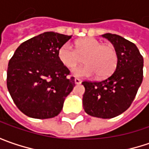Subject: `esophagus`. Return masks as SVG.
<instances>
[{"mask_svg":"<svg viewBox=\"0 0 149 149\" xmlns=\"http://www.w3.org/2000/svg\"><path fill=\"white\" fill-rule=\"evenodd\" d=\"M74 83L76 84H79L81 83V80L79 79H78V78H75L74 79Z\"/></svg>","mask_w":149,"mask_h":149,"instance_id":"obj_1","label":"esophagus"}]
</instances>
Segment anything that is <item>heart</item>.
Wrapping results in <instances>:
<instances>
[{
    "label": "heart",
    "mask_w": 149,
    "mask_h": 149,
    "mask_svg": "<svg viewBox=\"0 0 149 149\" xmlns=\"http://www.w3.org/2000/svg\"><path fill=\"white\" fill-rule=\"evenodd\" d=\"M76 49L66 42L58 50V58L63 65L73 69L84 62L87 65L74 69L72 74L76 77H91L96 74L103 79L111 75L118 64V53L111 45H103L95 38H84L75 43Z\"/></svg>",
    "instance_id": "heart-1"
}]
</instances>
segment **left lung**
Listing matches in <instances>:
<instances>
[{
    "label": "left lung",
    "mask_w": 149,
    "mask_h": 149,
    "mask_svg": "<svg viewBox=\"0 0 149 149\" xmlns=\"http://www.w3.org/2000/svg\"><path fill=\"white\" fill-rule=\"evenodd\" d=\"M111 42L118 53L114 72L99 82L84 81L83 107L86 113L111 118L127 110L143 81V58L134 44L115 34L102 35Z\"/></svg>",
    "instance_id": "obj_1"
}]
</instances>
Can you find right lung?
Segmentation results:
<instances>
[{
	"instance_id": "right-lung-1",
	"label": "right lung",
	"mask_w": 149,
	"mask_h": 149,
	"mask_svg": "<svg viewBox=\"0 0 149 149\" xmlns=\"http://www.w3.org/2000/svg\"><path fill=\"white\" fill-rule=\"evenodd\" d=\"M72 36L45 32L20 45L10 60L7 89L23 113L34 118H50L62 110L74 87V78L58 58L60 47Z\"/></svg>"
}]
</instances>
